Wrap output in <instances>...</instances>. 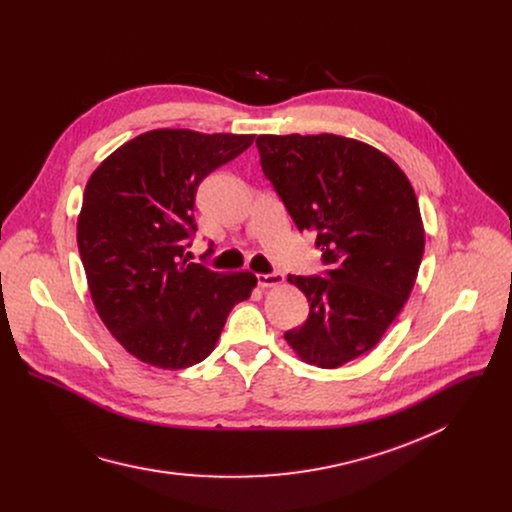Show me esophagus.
<instances>
[{"mask_svg":"<svg viewBox=\"0 0 512 512\" xmlns=\"http://www.w3.org/2000/svg\"><path fill=\"white\" fill-rule=\"evenodd\" d=\"M257 283L259 287L267 289V287H277L283 283V275L281 273H259L257 275Z\"/></svg>","mask_w":512,"mask_h":512,"instance_id":"esophagus-1","label":"esophagus"}]
</instances>
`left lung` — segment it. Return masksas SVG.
Returning a JSON list of instances; mask_svg holds the SVG:
<instances>
[{
    "label": "left lung",
    "instance_id": "8db88e82",
    "mask_svg": "<svg viewBox=\"0 0 512 512\" xmlns=\"http://www.w3.org/2000/svg\"><path fill=\"white\" fill-rule=\"evenodd\" d=\"M265 178L298 231L316 233L326 277L289 275L310 304L285 332L308 364L336 369L379 344L411 296L425 247L411 182L383 152L358 139L259 135Z\"/></svg>",
    "mask_w": 512,
    "mask_h": 512
}]
</instances>
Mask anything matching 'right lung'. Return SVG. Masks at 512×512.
I'll return each mask as SVG.
<instances>
[{
  "label": "right lung",
  "instance_id": "obj_1",
  "mask_svg": "<svg viewBox=\"0 0 512 512\" xmlns=\"http://www.w3.org/2000/svg\"><path fill=\"white\" fill-rule=\"evenodd\" d=\"M253 139L154 129L123 143L87 182L77 241L91 298L115 340L145 364L178 371L204 360L257 285L251 271L218 273L186 253L198 184Z\"/></svg>",
  "mask_w": 512,
  "mask_h": 512
}]
</instances>
